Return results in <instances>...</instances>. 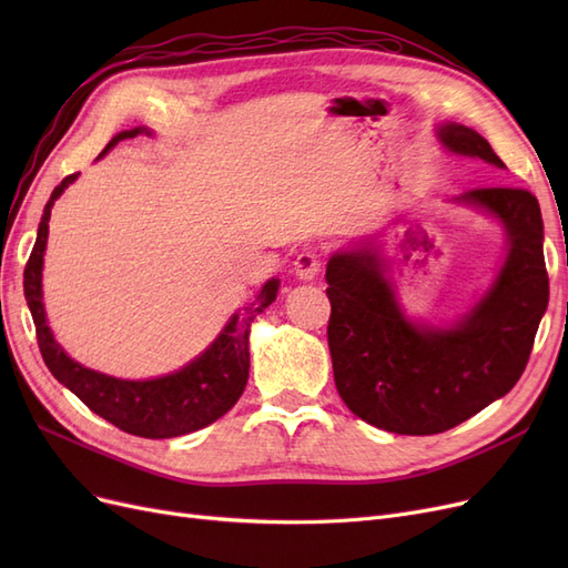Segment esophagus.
<instances>
[{"label": "esophagus", "mask_w": 568, "mask_h": 568, "mask_svg": "<svg viewBox=\"0 0 568 568\" xmlns=\"http://www.w3.org/2000/svg\"><path fill=\"white\" fill-rule=\"evenodd\" d=\"M320 270H322V255L315 253V251H303V253L296 257V263H294L296 277L303 280V282L315 280L317 274H320Z\"/></svg>", "instance_id": "obj_1"}]
</instances>
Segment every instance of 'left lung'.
Masks as SVG:
<instances>
[{"instance_id":"1","label":"left lung","mask_w":568,"mask_h":568,"mask_svg":"<svg viewBox=\"0 0 568 568\" xmlns=\"http://www.w3.org/2000/svg\"><path fill=\"white\" fill-rule=\"evenodd\" d=\"M459 156L505 163L476 130L443 125ZM459 201L488 209L509 234L507 261L488 296L453 329H419L393 301L372 253L326 265L334 382L353 415L384 432L432 436L503 398L526 369L549 298L538 199L519 186H476Z\"/></svg>"}]
</instances>
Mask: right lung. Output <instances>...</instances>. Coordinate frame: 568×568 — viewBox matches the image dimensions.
Returning a JSON list of instances; mask_svg holds the SVG:
<instances>
[{
    "label": "right lung",
    "mask_w": 568,
    "mask_h": 568,
    "mask_svg": "<svg viewBox=\"0 0 568 568\" xmlns=\"http://www.w3.org/2000/svg\"><path fill=\"white\" fill-rule=\"evenodd\" d=\"M140 132V128H134L115 134L106 149L101 151V156L118 142L132 140ZM73 180L75 175L63 178V182L51 192L40 220L36 246H32L23 272L26 301L32 313V322H36L38 346L44 357V365L84 405L97 412L99 417L118 426L120 432L142 438H175L199 432V428L220 419L242 398L251 367L248 326L257 313H263L277 298L280 282L270 280L257 298L244 307V313L230 320L225 332L217 336L213 346L196 357L192 365H186L175 374L151 382H123L82 367L73 363L61 351L54 336H51L42 307V257L47 246L51 205H54L63 189Z\"/></svg>",
    "instance_id": "add662e5"
}]
</instances>
